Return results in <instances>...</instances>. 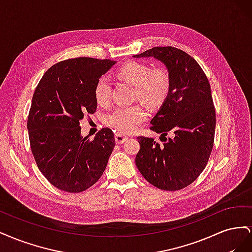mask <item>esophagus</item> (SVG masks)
<instances>
[{
    "label": "esophagus",
    "instance_id": "obj_1",
    "mask_svg": "<svg viewBox=\"0 0 252 252\" xmlns=\"http://www.w3.org/2000/svg\"><path fill=\"white\" fill-rule=\"evenodd\" d=\"M114 140H116L117 144H123L125 141L128 140V138L126 135L118 132V133H116V135H114Z\"/></svg>",
    "mask_w": 252,
    "mask_h": 252
}]
</instances>
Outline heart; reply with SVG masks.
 <instances>
[{
  "mask_svg": "<svg viewBox=\"0 0 252 252\" xmlns=\"http://www.w3.org/2000/svg\"><path fill=\"white\" fill-rule=\"evenodd\" d=\"M118 74L135 86V95L150 106H158L165 102L170 91V78L162 68L150 69L140 62H129L122 66ZM111 84L108 77L97 80L94 88L95 100L100 105L110 101ZM147 110L142 104L121 106L106 117V124L120 133H131L147 119Z\"/></svg>",
  "mask_w": 252,
  "mask_h": 252,
  "instance_id": "heart-1",
  "label": "heart"
}]
</instances>
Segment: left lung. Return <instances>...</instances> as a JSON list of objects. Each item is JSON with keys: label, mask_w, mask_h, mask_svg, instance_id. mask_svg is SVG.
<instances>
[{"label": "left lung", "mask_w": 252, "mask_h": 252, "mask_svg": "<svg viewBox=\"0 0 252 252\" xmlns=\"http://www.w3.org/2000/svg\"><path fill=\"white\" fill-rule=\"evenodd\" d=\"M133 58H155L170 78L169 94L150 121V129L161 133L164 144L139 136L135 165L157 188H185L205 169L213 147L216 110L210 84L196 61L181 49L154 47ZM168 133L173 136L167 139Z\"/></svg>", "instance_id": "1"}]
</instances>
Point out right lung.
Returning <instances> with one entry per match:
<instances>
[{
  "label": "right lung",
  "instance_id": "obj_1",
  "mask_svg": "<svg viewBox=\"0 0 252 252\" xmlns=\"http://www.w3.org/2000/svg\"><path fill=\"white\" fill-rule=\"evenodd\" d=\"M116 63L65 60L51 66L34 90L27 121L30 147L44 177L63 191H84L107 166L116 145L112 130L103 128L90 140L82 136L80 122L95 112V84Z\"/></svg>",
  "mask_w": 252,
  "mask_h": 252
}]
</instances>
